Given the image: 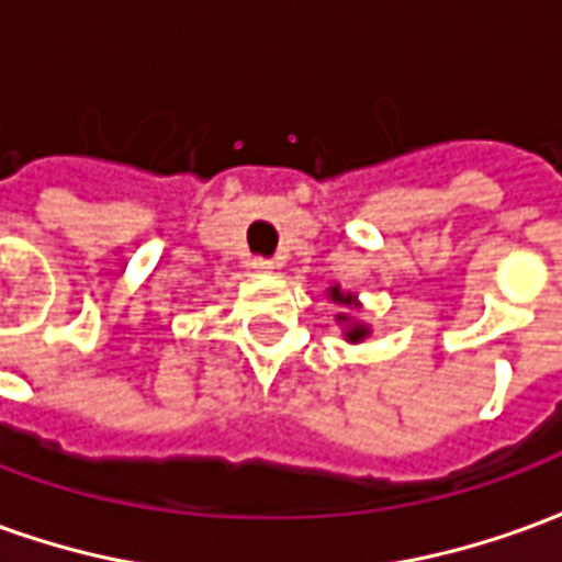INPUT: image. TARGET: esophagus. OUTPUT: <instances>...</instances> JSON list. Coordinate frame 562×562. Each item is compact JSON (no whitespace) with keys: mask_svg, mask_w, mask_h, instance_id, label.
Segmentation results:
<instances>
[{"mask_svg":"<svg viewBox=\"0 0 562 562\" xmlns=\"http://www.w3.org/2000/svg\"><path fill=\"white\" fill-rule=\"evenodd\" d=\"M249 268L256 270V273H273L277 261H270V258H252V261H249Z\"/></svg>","mask_w":562,"mask_h":562,"instance_id":"1","label":"esophagus"}]
</instances>
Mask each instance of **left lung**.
I'll list each match as a JSON object with an SVG mask.
<instances>
[{"label":"left lung","instance_id":"left-lung-1","mask_svg":"<svg viewBox=\"0 0 562 562\" xmlns=\"http://www.w3.org/2000/svg\"><path fill=\"white\" fill-rule=\"evenodd\" d=\"M328 301L340 304L342 310H352V313H358V310H361V301H358V294L342 292L337 282H334V285L328 289ZM337 325L342 328V340H346V342H361V340H367V337H370V325H367V322H361V318L349 316V313H337Z\"/></svg>","mask_w":562,"mask_h":562}]
</instances>
